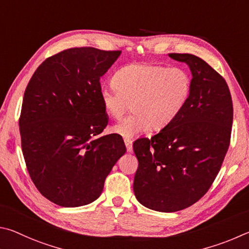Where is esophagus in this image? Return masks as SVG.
Instances as JSON below:
<instances>
[{
    "mask_svg": "<svg viewBox=\"0 0 249 249\" xmlns=\"http://www.w3.org/2000/svg\"><path fill=\"white\" fill-rule=\"evenodd\" d=\"M124 144L125 147H127V151L129 153H131L132 152V141L131 140H124Z\"/></svg>",
    "mask_w": 249,
    "mask_h": 249,
    "instance_id": "esophagus-1",
    "label": "esophagus"
}]
</instances>
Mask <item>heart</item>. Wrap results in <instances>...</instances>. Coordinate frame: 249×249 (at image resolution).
<instances>
[{
	"label": "heart",
	"instance_id": "obj_1",
	"mask_svg": "<svg viewBox=\"0 0 249 249\" xmlns=\"http://www.w3.org/2000/svg\"><path fill=\"white\" fill-rule=\"evenodd\" d=\"M113 84L100 90L104 110L119 119L131 104L132 115L117 122L111 132L131 140L151 128L160 131L179 117L193 93V76L184 68L133 63L118 70Z\"/></svg>",
	"mask_w": 249,
	"mask_h": 249
}]
</instances>
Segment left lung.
<instances>
[{
    "label": "left lung",
    "mask_w": 249,
    "mask_h": 249,
    "mask_svg": "<svg viewBox=\"0 0 249 249\" xmlns=\"http://www.w3.org/2000/svg\"><path fill=\"white\" fill-rule=\"evenodd\" d=\"M168 55L190 69V100L171 125L133 143L139 162L134 195L142 206L160 212L184 210L206 195L228 152L233 124L224 78L197 55Z\"/></svg>",
    "instance_id": "obj_1"
}]
</instances>
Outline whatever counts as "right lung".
<instances>
[{"mask_svg": "<svg viewBox=\"0 0 249 249\" xmlns=\"http://www.w3.org/2000/svg\"><path fill=\"white\" fill-rule=\"evenodd\" d=\"M120 53L61 51L39 65L26 87L19 118L25 163L39 193L60 207L95 201L127 151L117 136L94 139L108 124L99 80Z\"/></svg>", "mask_w": 249, "mask_h": 249, "instance_id": "obj_1", "label": "right lung"}]
</instances>
